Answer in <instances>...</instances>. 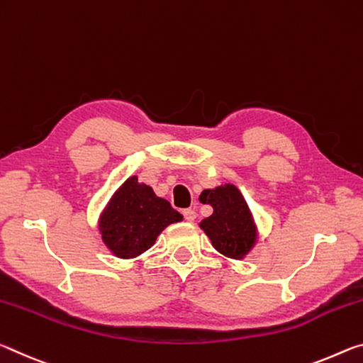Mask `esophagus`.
<instances>
[{"mask_svg":"<svg viewBox=\"0 0 363 363\" xmlns=\"http://www.w3.org/2000/svg\"><path fill=\"white\" fill-rule=\"evenodd\" d=\"M182 213H183V217H185L186 222H194L196 220V211L194 209H183Z\"/></svg>","mask_w":363,"mask_h":363,"instance_id":"obj_1","label":"esophagus"}]
</instances>
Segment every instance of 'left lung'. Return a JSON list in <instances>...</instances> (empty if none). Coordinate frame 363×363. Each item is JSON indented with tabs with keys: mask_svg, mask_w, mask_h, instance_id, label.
<instances>
[{
	"mask_svg": "<svg viewBox=\"0 0 363 363\" xmlns=\"http://www.w3.org/2000/svg\"><path fill=\"white\" fill-rule=\"evenodd\" d=\"M204 203L213 207L211 217L201 222L212 246L231 259H241L255 242V225L245 198L235 185L218 186L203 193Z\"/></svg>",
	"mask_w": 363,
	"mask_h": 363,
	"instance_id": "8db88e82",
	"label": "left lung"
}]
</instances>
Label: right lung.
<instances>
[{
  "label": "right lung",
  "instance_id": "right-lung-1",
  "mask_svg": "<svg viewBox=\"0 0 363 363\" xmlns=\"http://www.w3.org/2000/svg\"><path fill=\"white\" fill-rule=\"evenodd\" d=\"M182 218L169 201L132 177L112 196L101 216L99 231L117 257L130 259L150 249L160 231Z\"/></svg>",
  "mask_w": 363,
  "mask_h": 363
}]
</instances>
